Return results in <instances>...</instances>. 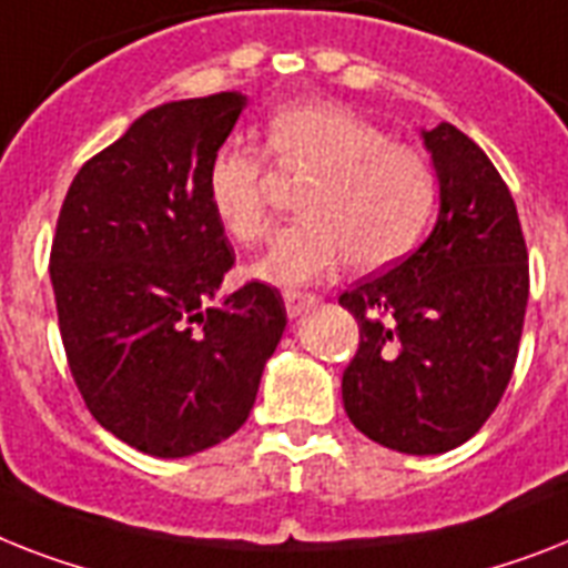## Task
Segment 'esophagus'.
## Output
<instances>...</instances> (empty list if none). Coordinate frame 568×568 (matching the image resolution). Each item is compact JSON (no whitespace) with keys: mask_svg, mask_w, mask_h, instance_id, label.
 <instances>
[{"mask_svg":"<svg viewBox=\"0 0 568 568\" xmlns=\"http://www.w3.org/2000/svg\"><path fill=\"white\" fill-rule=\"evenodd\" d=\"M283 300H285V312H288V317H300L303 312H308V308L317 303L315 294H308V292H285Z\"/></svg>","mask_w":568,"mask_h":568,"instance_id":"obj_1","label":"esophagus"}]
</instances>
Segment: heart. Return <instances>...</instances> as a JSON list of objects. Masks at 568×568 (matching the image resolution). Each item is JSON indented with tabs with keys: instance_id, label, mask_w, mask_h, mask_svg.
I'll return each instance as SVG.
<instances>
[{
	"instance_id": "heart-1",
	"label": "heart",
	"mask_w": 568,
	"mask_h": 568,
	"mask_svg": "<svg viewBox=\"0 0 568 568\" xmlns=\"http://www.w3.org/2000/svg\"><path fill=\"white\" fill-rule=\"evenodd\" d=\"M265 145L280 165L315 174L300 201L306 219L280 230L253 265L265 283H312L344 260L356 271H379L426 233L437 204L432 163L349 108L306 101L280 110ZM206 201L230 239L260 242L271 227L262 156L236 142L221 145L206 169Z\"/></svg>"
}]
</instances>
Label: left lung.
Listing matches in <instances>:
<instances>
[{"instance_id":"8db88e82","label":"left lung","mask_w":568,"mask_h":568,"mask_svg":"<svg viewBox=\"0 0 568 568\" xmlns=\"http://www.w3.org/2000/svg\"><path fill=\"white\" fill-rule=\"evenodd\" d=\"M419 136L437 178V221L408 260L341 294L362 326L341 394L371 440L440 455L467 444L508 388L528 251L514 197L476 142L449 122Z\"/></svg>"}]
</instances>
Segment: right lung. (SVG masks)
Masks as SVG:
<instances>
[{"label": "right lung", "instance_id": "right-lung-1", "mask_svg": "<svg viewBox=\"0 0 568 568\" xmlns=\"http://www.w3.org/2000/svg\"><path fill=\"white\" fill-rule=\"evenodd\" d=\"M244 108L230 90L142 113L81 165L60 206L49 274L69 371L92 417L154 458L239 432L285 332L265 283L210 306L236 256L206 169Z\"/></svg>", "mask_w": 568, "mask_h": 568}]
</instances>
